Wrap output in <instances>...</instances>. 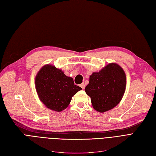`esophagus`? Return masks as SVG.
Returning <instances> with one entry per match:
<instances>
[{"label": "esophagus", "mask_w": 156, "mask_h": 156, "mask_svg": "<svg viewBox=\"0 0 156 156\" xmlns=\"http://www.w3.org/2000/svg\"><path fill=\"white\" fill-rule=\"evenodd\" d=\"M80 86L82 87V89H85V83H82V84H80Z\"/></svg>", "instance_id": "esophagus-1"}]
</instances>
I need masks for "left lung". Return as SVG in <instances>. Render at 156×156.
<instances>
[{
    "instance_id": "left-lung-1",
    "label": "left lung",
    "mask_w": 156,
    "mask_h": 156,
    "mask_svg": "<svg viewBox=\"0 0 156 156\" xmlns=\"http://www.w3.org/2000/svg\"><path fill=\"white\" fill-rule=\"evenodd\" d=\"M126 74L116 63H110L99 72L93 73L85 88L94 110L105 112L114 108L123 98L126 89Z\"/></svg>"
}]
</instances>
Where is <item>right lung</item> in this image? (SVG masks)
I'll return each mask as SVG.
<instances>
[{
    "label": "right lung",
    "instance_id": "obj_1",
    "mask_svg": "<svg viewBox=\"0 0 156 156\" xmlns=\"http://www.w3.org/2000/svg\"><path fill=\"white\" fill-rule=\"evenodd\" d=\"M35 89L40 100L50 110L61 112L70 103L72 97L82 88L74 84L61 69L51 64L44 66L35 77Z\"/></svg>",
    "mask_w": 156,
    "mask_h": 156
}]
</instances>
